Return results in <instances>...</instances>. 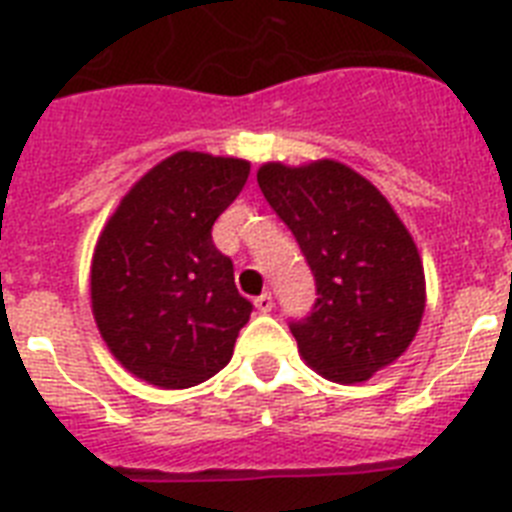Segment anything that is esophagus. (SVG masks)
<instances>
[{"label":"esophagus","mask_w":512,"mask_h":512,"mask_svg":"<svg viewBox=\"0 0 512 512\" xmlns=\"http://www.w3.org/2000/svg\"><path fill=\"white\" fill-rule=\"evenodd\" d=\"M256 308H259L261 314H269V311H272L274 308V298H272V293H261L259 298H256Z\"/></svg>","instance_id":"34e87169"}]
</instances>
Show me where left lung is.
Returning a JSON list of instances; mask_svg holds the SVG:
<instances>
[{"label": "left lung", "mask_w": 512, "mask_h": 512, "mask_svg": "<svg viewBox=\"0 0 512 512\" xmlns=\"http://www.w3.org/2000/svg\"><path fill=\"white\" fill-rule=\"evenodd\" d=\"M256 180L314 272L319 298L290 322L303 361L329 382H366L403 356L424 316L411 232L366 177L332 159L269 162Z\"/></svg>", "instance_id": "8db88e82"}]
</instances>
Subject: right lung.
<instances>
[{
    "mask_svg": "<svg viewBox=\"0 0 512 512\" xmlns=\"http://www.w3.org/2000/svg\"><path fill=\"white\" fill-rule=\"evenodd\" d=\"M246 159L177 151L149 170L99 235L91 308L112 356L138 379L185 390L232 358L253 303L211 227L238 198Z\"/></svg>",
    "mask_w": 512,
    "mask_h": 512,
    "instance_id": "add662e5",
    "label": "right lung"
}]
</instances>
